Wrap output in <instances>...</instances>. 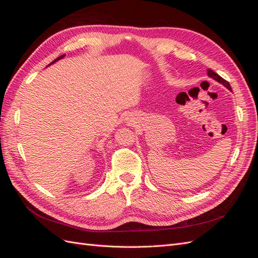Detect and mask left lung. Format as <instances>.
<instances>
[{"instance_id":"1","label":"left lung","mask_w":258,"mask_h":258,"mask_svg":"<svg viewBox=\"0 0 258 258\" xmlns=\"http://www.w3.org/2000/svg\"><path fill=\"white\" fill-rule=\"evenodd\" d=\"M208 75L210 76V77H212V79H214L215 81H217L218 83H221V84H223L226 88H228L229 90H231V87H230V85H229V83L226 81V80H224L223 77H221L220 75H218L217 73H215L214 71H212V70H208Z\"/></svg>"}]
</instances>
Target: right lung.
I'll return each mask as SVG.
<instances>
[{"label": "right lung", "instance_id": "obj_1", "mask_svg": "<svg viewBox=\"0 0 258 258\" xmlns=\"http://www.w3.org/2000/svg\"><path fill=\"white\" fill-rule=\"evenodd\" d=\"M63 57H64V54H62V56H60V57H58V58H57V59H54V60H53V61H52V62H51V63H53V62H56V61H57V60H59V59H61V58H63Z\"/></svg>", "mask_w": 258, "mask_h": 258}]
</instances>
